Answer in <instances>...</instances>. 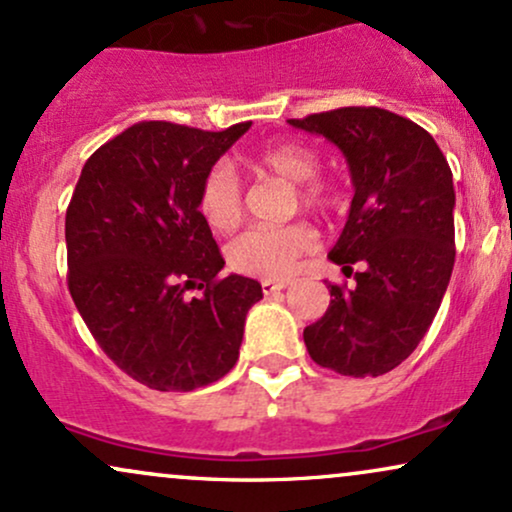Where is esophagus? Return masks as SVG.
Listing matches in <instances>:
<instances>
[{
  "label": "esophagus",
  "mask_w": 512,
  "mask_h": 512,
  "mask_svg": "<svg viewBox=\"0 0 512 512\" xmlns=\"http://www.w3.org/2000/svg\"><path fill=\"white\" fill-rule=\"evenodd\" d=\"M288 286V281H279V279H264L262 281V291H264V295H274V293H279V291H283V288Z\"/></svg>",
  "instance_id": "esophagus-1"
}]
</instances>
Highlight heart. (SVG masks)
I'll use <instances>...</instances> for the list:
<instances>
[{"mask_svg":"<svg viewBox=\"0 0 512 512\" xmlns=\"http://www.w3.org/2000/svg\"><path fill=\"white\" fill-rule=\"evenodd\" d=\"M250 169L293 183L295 205L329 212L338 205V188L317 176L319 155L300 143L264 147L250 157ZM197 209L214 233H233L243 221V186L229 164H214L197 190ZM317 248V231L305 221L286 226H257L231 240L226 260L231 269L257 279H283L295 262Z\"/></svg>","mask_w":512,"mask_h":512,"instance_id":"b5f03b06","label":"heart"}]
</instances>
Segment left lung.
Masks as SVG:
<instances>
[{
  "mask_svg": "<svg viewBox=\"0 0 512 512\" xmlns=\"http://www.w3.org/2000/svg\"><path fill=\"white\" fill-rule=\"evenodd\" d=\"M346 155L355 195L329 260L355 288L329 283L324 317L303 331L317 365L346 377L391 372L439 312L455 262L453 174L436 140L379 107H341L288 119Z\"/></svg>",
  "mask_w": 512,
  "mask_h": 512,
  "instance_id": "8db88e82",
  "label": "left lung"
}]
</instances>
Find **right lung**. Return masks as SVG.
Instances as JSON below:
<instances>
[{
    "instance_id": "add662e5",
    "label": "right lung",
    "mask_w": 512,
    "mask_h": 512,
    "mask_svg": "<svg viewBox=\"0 0 512 512\" xmlns=\"http://www.w3.org/2000/svg\"><path fill=\"white\" fill-rule=\"evenodd\" d=\"M248 128L133 123L92 152L66 209L73 303L109 360L155 391L229 374L262 298L255 279H221L224 257L197 209L202 178ZM193 287L200 299L187 298Z\"/></svg>"
}]
</instances>
